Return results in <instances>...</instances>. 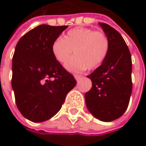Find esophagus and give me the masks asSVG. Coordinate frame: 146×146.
Masks as SVG:
<instances>
[{
	"instance_id": "34e87169",
	"label": "esophagus",
	"mask_w": 146,
	"mask_h": 146,
	"mask_svg": "<svg viewBox=\"0 0 146 146\" xmlns=\"http://www.w3.org/2000/svg\"><path fill=\"white\" fill-rule=\"evenodd\" d=\"M82 77H83L82 75H76V74L74 75V78H75V79H76L77 81H79V80L82 78Z\"/></svg>"
}]
</instances>
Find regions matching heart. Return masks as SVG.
Masks as SVG:
<instances>
[{
    "mask_svg": "<svg viewBox=\"0 0 146 146\" xmlns=\"http://www.w3.org/2000/svg\"><path fill=\"white\" fill-rule=\"evenodd\" d=\"M110 49V42L102 31L89 28H75L69 30L63 39L56 40L51 45L55 59L64 64L74 50L75 56L66 64L70 72L91 70L100 67L106 60Z\"/></svg>",
    "mask_w": 146,
    "mask_h": 146,
    "instance_id": "obj_1",
    "label": "heart"
}]
</instances>
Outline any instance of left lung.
Here are the masks:
<instances>
[{"instance_id": "obj_1", "label": "left lung", "mask_w": 146, "mask_h": 146, "mask_svg": "<svg viewBox=\"0 0 146 146\" xmlns=\"http://www.w3.org/2000/svg\"><path fill=\"white\" fill-rule=\"evenodd\" d=\"M110 42L108 55L100 67L87 77L92 81L85 93L90 112L103 122L120 117L127 110L132 93V59L122 35L106 23H99Z\"/></svg>"}]
</instances>
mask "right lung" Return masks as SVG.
<instances>
[{
    "label": "right lung",
    "instance_id": "1",
    "mask_svg": "<svg viewBox=\"0 0 146 146\" xmlns=\"http://www.w3.org/2000/svg\"><path fill=\"white\" fill-rule=\"evenodd\" d=\"M68 26L41 24L17 42L13 57L12 87L21 114L35 123L51 118L61 109L76 80L58 62L52 43Z\"/></svg>",
    "mask_w": 146,
    "mask_h": 146
}]
</instances>
